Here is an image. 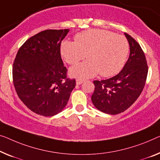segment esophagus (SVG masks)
Wrapping results in <instances>:
<instances>
[{"mask_svg": "<svg viewBox=\"0 0 160 160\" xmlns=\"http://www.w3.org/2000/svg\"><path fill=\"white\" fill-rule=\"evenodd\" d=\"M83 82H84V80H82V79H77V80H76V84H77V85H81Z\"/></svg>", "mask_w": 160, "mask_h": 160, "instance_id": "esophagus-1", "label": "esophagus"}]
</instances>
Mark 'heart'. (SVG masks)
<instances>
[{
  "instance_id": "heart-1",
  "label": "heart",
  "mask_w": 160,
  "mask_h": 160,
  "mask_svg": "<svg viewBox=\"0 0 160 160\" xmlns=\"http://www.w3.org/2000/svg\"><path fill=\"white\" fill-rule=\"evenodd\" d=\"M129 46L127 39L109 31L91 28L75 35V42L65 41L61 54L67 63L76 65L70 69L73 77L91 78L100 72L103 77L116 75L124 65Z\"/></svg>"
}]
</instances>
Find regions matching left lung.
<instances>
[{"label":"left lung","mask_w":160,"mask_h":160,"mask_svg":"<svg viewBox=\"0 0 160 160\" xmlns=\"http://www.w3.org/2000/svg\"><path fill=\"white\" fill-rule=\"evenodd\" d=\"M124 34L129 44L130 54L122 70L109 79L93 81L92 103L99 111L111 115L123 112L137 101L144 89L148 73L142 47L130 35Z\"/></svg>","instance_id":"obj_1"}]
</instances>
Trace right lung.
<instances>
[{
	"instance_id": "add662e5",
	"label": "right lung",
	"mask_w": 160,
	"mask_h": 160,
	"mask_svg": "<svg viewBox=\"0 0 160 160\" xmlns=\"http://www.w3.org/2000/svg\"><path fill=\"white\" fill-rule=\"evenodd\" d=\"M69 29H48L35 34L19 48L13 65V82L19 98L28 108L44 116L63 110L75 87L67 77L60 54L61 42Z\"/></svg>"
}]
</instances>
